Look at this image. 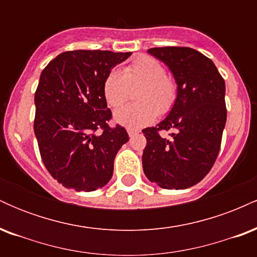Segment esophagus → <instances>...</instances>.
<instances>
[{"label":"esophagus","instance_id":"34e87169","mask_svg":"<svg viewBox=\"0 0 257 257\" xmlns=\"http://www.w3.org/2000/svg\"><path fill=\"white\" fill-rule=\"evenodd\" d=\"M126 132H128V135H129V137H131V138H133V137H134V135H137V134H139V131H138V129H133V128H128V131H126Z\"/></svg>","mask_w":257,"mask_h":257}]
</instances>
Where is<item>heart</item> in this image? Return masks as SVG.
Returning a JSON list of instances; mask_svg holds the SVG:
<instances>
[{
	"instance_id": "1",
	"label": "heart",
	"mask_w": 257,
	"mask_h": 257,
	"mask_svg": "<svg viewBox=\"0 0 257 257\" xmlns=\"http://www.w3.org/2000/svg\"><path fill=\"white\" fill-rule=\"evenodd\" d=\"M141 87L137 100L141 104L129 105L114 112L113 118L126 128L139 129L151 124L158 113H168L175 104L178 87L167 76L163 64L151 57L133 60L123 69L112 70L106 76L102 91L106 102L117 108L124 105L131 94V88Z\"/></svg>"
}]
</instances>
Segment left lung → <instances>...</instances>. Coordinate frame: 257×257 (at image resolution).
Returning <instances> with one entry per match:
<instances>
[{
  "mask_svg": "<svg viewBox=\"0 0 257 257\" xmlns=\"http://www.w3.org/2000/svg\"><path fill=\"white\" fill-rule=\"evenodd\" d=\"M172 71L178 96L169 114L144 129L146 147L143 168L147 179L167 190L198 184L219 155L226 124L225 81L213 61L188 47H161L147 51ZM159 130H173L170 139Z\"/></svg>",
  "mask_w": 257,
  "mask_h": 257,
  "instance_id": "8db88e82",
  "label": "left lung"
}]
</instances>
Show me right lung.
I'll use <instances>...</instances> for the list:
<instances>
[{"label": "right lung", "instance_id": "right-lung-1", "mask_svg": "<svg viewBox=\"0 0 257 257\" xmlns=\"http://www.w3.org/2000/svg\"><path fill=\"white\" fill-rule=\"evenodd\" d=\"M131 55L65 52L41 73L35 135L47 170L64 187L90 192L111 180L114 157L129 137L123 126L107 124L112 113L102 85L111 70Z\"/></svg>", "mask_w": 257, "mask_h": 257}]
</instances>
